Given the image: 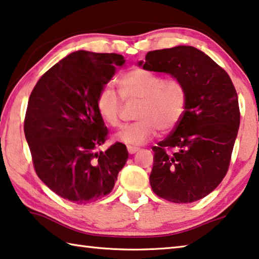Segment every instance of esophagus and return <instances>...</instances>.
I'll return each mask as SVG.
<instances>
[{"label":"esophagus","mask_w":259,"mask_h":259,"mask_svg":"<svg viewBox=\"0 0 259 259\" xmlns=\"http://www.w3.org/2000/svg\"><path fill=\"white\" fill-rule=\"evenodd\" d=\"M139 149L138 147H134V146H128V152L130 154H134V153H136V152L138 151Z\"/></svg>","instance_id":"1"}]
</instances>
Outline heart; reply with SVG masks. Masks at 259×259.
<instances>
[{
	"mask_svg": "<svg viewBox=\"0 0 259 259\" xmlns=\"http://www.w3.org/2000/svg\"><path fill=\"white\" fill-rule=\"evenodd\" d=\"M118 94L113 86L106 85L97 98V110L106 124L116 128L121 123L123 100L137 102L136 122L118 131L116 139L128 146H137L153 138L159 129L169 133L184 116L188 94L183 81L144 68H134L118 79Z\"/></svg>",
	"mask_w": 259,
	"mask_h": 259,
	"instance_id": "heart-1",
	"label": "heart"
}]
</instances>
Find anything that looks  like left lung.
<instances>
[{"label":"left lung","instance_id":"left-lung-1","mask_svg":"<svg viewBox=\"0 0 259 259\" xmlns=\"http://www.w3.org/2000/svg\"><path fill=\"white\" fill-rule=\"evenodd\" d=\"M138 64L181 79L188 94L181 122L152 147V190L171 203L202 199L227 174L239 131V99L231 77L191 46L149 52Z\"/></svg>","mask_w":259,"mask_h":259}]
</instances>
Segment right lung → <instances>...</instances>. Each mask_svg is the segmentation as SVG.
Listing matches in <instances>:
<instances>
[{"label": "right lung", "mask_w": 259, "mask_h": 259, "mask_svg": "<svg viewBox=\"0 0 259 259\" xmlns=\"http://www.w3.org/2000/svg\"><path fill=\"white\" fill-rule=\"evenodd\" d=\"M124 63L115 53H71L41 76L28 99L24 133L35 173L72 203L108 195L128 160L122 143L97 151L108 135L98 94Z\"/></svg>", "instance_id": "add662e5"}]
</instances>
